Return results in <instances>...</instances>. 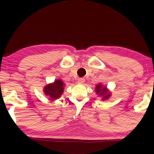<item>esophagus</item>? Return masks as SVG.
I'll list each match as a JSON object with an SVG mask.
<instances>
[{
    "label": "esophagus",
    "mask_w": 154,
    "mask_h": 154,
    "mask_svg": "<svg viewBox=\"0 0 154 154\" xmlns=\"http://www.w3.org/2000/svg\"><path fill=\"white\" fill-rule=\"evenodd\" d=\"M84 82H85V79H84L83 78H80V79H79V80H78V83L79 84L83 83Z\"/></svg>",
    "instance_id": "34e87169"
}]
</instances>
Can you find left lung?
<instances>
[{"label":"left lung","instance_id":"obj_1","mask_svg":"<svg viewBox=\"0 0 154 154\" xmlns=\"http://www.w3.org/2000/svg\"><path fill=\"white\" fill-rule=\"evenodd\" d=\"M96 92L100 96H103V100L108 99L110 96V94H107L106 88L105 87H102L101 85H97L96 87Z\"/></svg>","mask_w":154,"mask_h":154}]
</instances>
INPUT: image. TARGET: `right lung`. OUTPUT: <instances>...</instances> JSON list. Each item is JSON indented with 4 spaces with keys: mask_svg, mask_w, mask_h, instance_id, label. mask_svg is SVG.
<instances>
[{
    "mask_svg": "<svg viewBox=\"0 0 154 154\" xmlns=\"http://www.w3.org/2000/svg\"><path fill=\"white\" fill-rule=\"evenodd\" d=\"M64 84L61 80H57L52 84L45 86L44 92L46 95H49L52 99H58L64 91Z\"/></svg>",
    "mask_w": 154,
    "mask_h": 154,
    "instance_id": "1",
    "label": "right lung"
}]
</instances>
